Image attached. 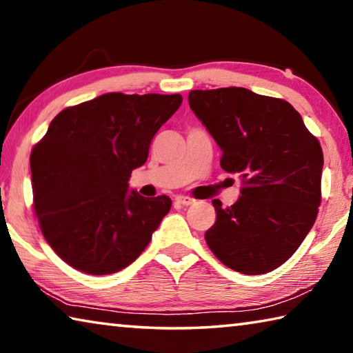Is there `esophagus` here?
<instances>
[{
  "label": "esophagus",
  "instance_id": "1",
  "mask_svg": "<svg viewBox=\"0 0 353 353\" xmlns=\"http://www.w3.org/2000/svg\"><path fill=\"white\" fill-rule=\"evenodd\" d=\"M176 202L182 205H191L194 204V199L190 198V196H176Z\"/></svg>",
  "mask_w": 353,
  "mask_h": 353
}]
</instances>
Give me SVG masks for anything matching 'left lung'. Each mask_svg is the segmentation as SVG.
Instances as JSON below:
<instances>
[{
    "mask_svg": "<svg viewBox=\"0 0 353 353\" xmlns=\"http://www.w3.org/2000/svg\"><path fill=\"white\" fill-rule=\"evenodd\" d=\"M191 110L218 143L221 168L241 176V196L205 232L214 256L259 276L276 270L305 240L321 205V145L290 103L243 87L191 90Z\"/></svg>",
    "mask_w": 353,
    "mask_h": 353,
    "instance_id": "1",
    "label": "left lung"
}]
</instances>
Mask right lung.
<instances>
[{"label":"right lung","mask_w":353,"mask_h":353,"mask_svg":"<svg viewBox=\"0 0 353 353\" xmlns=\"http://www.w3.org/2000/svg\"><path fill=\"white\" fill-rule=\"evenodd\" d=\"M181 94L105 93L57 113L31 151L32 208L46 243L74 270H124L171 208L168 196L128 193Z\"/></svg>","instance_id":"add662e5"}]
</instances>
